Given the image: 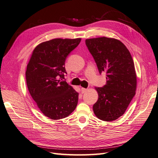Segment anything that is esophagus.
Segmentation results:
<instances>
[{"label":"esophagus","instance_id":"esophagus-1","mask_svg":"<svg viewBox=\"0 0 158 158\" xmlns=\"http://www.w3.org/2000/svg\"><path fill=\"white\" fill-rule=\"evenodd\" d=\"M87 90H88L87 88H81V91H82V93H83V94L85 93V92H86Z\"/></svg>","mask_w":158,"mask_h":158}]
</instances>
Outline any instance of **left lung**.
Instances as JSON below:
<instances>
[{"label": "left lung", "mask_w": 158, "mask_h": 158, "mask_svg": "<svg viewBox=\"0 0 158 158\" xmlns=\"http://www.w3.org/2000/svg\"><path fill=\"white\" fill-rule=\"evenodd\" d=\"M85 44L97 64L99 73H107V82L95 88L98 99L93 106L100 120L113 121L125 113L136 94L135 64L127 47L118 40L101 37L85 40Z\"/></svg>", "instance_id": "1"}]
</instances>
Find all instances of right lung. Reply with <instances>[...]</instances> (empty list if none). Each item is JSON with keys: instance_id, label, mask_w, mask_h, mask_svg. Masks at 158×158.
<instances>
[{"instance_id": "1", "label": "right lung", "mask_w": 158, "mask_h": 158, "mask_svg": "<svg viewBox=\"0 0 158 158\" xmlns=\"http://www.w3.org/2000/svg\"><path fill=\"white\" fill-rule=\"evenodd\" d=\"M81 38L56 39L42 42L33 49L27 65V86L37 107L52 120L64 118L78 104V93L63 81L66 56Z\"/></svg>"}]
</instances>
